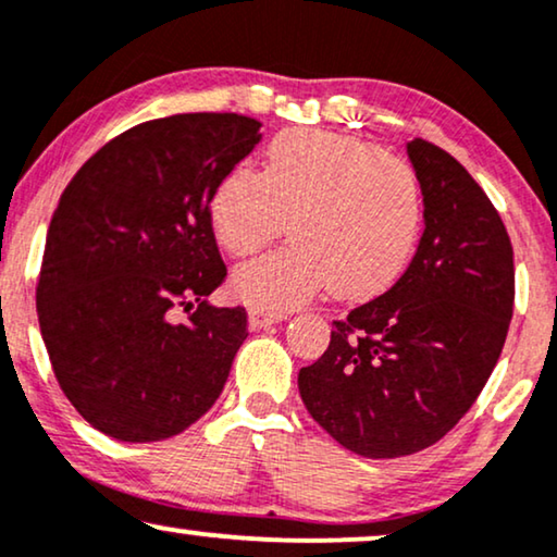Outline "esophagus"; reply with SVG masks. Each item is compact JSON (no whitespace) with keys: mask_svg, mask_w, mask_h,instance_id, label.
<instances>
[{"mask_svg":"<svg viewBox=\"0 0 557 557\" xmlns=\"http://www.w3.org/2000/svg\"><path fill=\"white\" fill-rule=\"evenodd\" d=\"M283 310H270V308H251L249 310V323L251 329H267V325L283 323L285 321Z\"/></svg>","mask_w":557,"mask_h":557,"instance_id":"obj_1","label":"esophagus"}]
</instances>
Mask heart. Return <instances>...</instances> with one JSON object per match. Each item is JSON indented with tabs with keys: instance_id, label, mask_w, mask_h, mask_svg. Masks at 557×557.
Segmentation results:
<instances>
[{
	"instance_id": "b5f03b06",
	"label": "heart",
	"mask_w": 557,
	"mask_h": 557,
	"mask_svg": "<svg viewBox=\"0 0 557 557\" xmlns=\"http://www.w3.org/2000/svg\"><path fill=\"white\" fill-rule=\"evenodd\" d=\"M209 216L228 255L295 242L234 274L249 306L287 310L331 285L346 300L395 285L418 249L425 198L410 162L364 139L290 129L272 139L264 170L236 165L211 193Z\"/></svg>"
}]
</instances>
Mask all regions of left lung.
<instances>
[{"mask_svg": "<svg viewBox=\"0 0 557 557\" xmlns=\"http://www.w3.org/2000/svg\"><path fill=\"white\" fill-rule=\"evenodd\" d=\"M425 198L410 267L380 298L333 321L331 344L298 374L308 412L367 458L438 443L499 361L515 310V251L499 211L454 154L407 143Z\"/></svg>", "mask_w": 557, "mask_h": 557, "instance_id": "left-lung-1", "label": "left lung"}]
</instances>
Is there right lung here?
<instances>
[{"instance_id": "1", "label": "right lung", "mask_w": 557, "mask_h": 557, "mask_svg": "<svg viewBox=\"0 0 557 557\" xmlns=\"http://www.w3.org/2000/svg\"><path fill=\"white\" fill-rule=\"evenodd\" d=\"M259 127L216 111L150 119L65 185L37 318L63 395L109 438H173L224 389L249 331L244 306L206 302L226 280L209 203L262 139Z\"/></svg>"}]
</instances>
